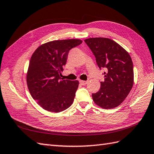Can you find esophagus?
Segmentation results:
<instances>
[{
    "mask_svg": "<svg viewBox=\"0 0 154 154\" xmlns=\"http://www.w3.org/2000/svg\"><path fill=\"white\" fill-rule=\"evenodd\" d=\"M79 83H80L82 85H85L86 84H87L88 81H82V80H80V81H79Z\"/></svg>",
    "mask_w": 154,
    "mask_h": 154,
    "instance_id": "1",
    "label": "esophagus"
}]
</instances>
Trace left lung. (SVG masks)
Returning a JSON list of instances; mask_svg holds the SVG:
<instances>
[{
    "instance_id": "obj_1",
    "label": "left lung",
    "mask_w": 154,
    "mask_h": 154,
    "mask_svg": "<svg viewBox=\"0 0 154 154\" xmlns=\"http://www.w3.org/2000/svg\"><path fill=\"white\" fill-rule=\"evenodd\" d=\"M93 53L99 68H105L104 81L92 100L104 109L116 108L129 94L134 83L133 64L122 46L108 38H89L85 40Z\"/></svg>"
}]
</instances>
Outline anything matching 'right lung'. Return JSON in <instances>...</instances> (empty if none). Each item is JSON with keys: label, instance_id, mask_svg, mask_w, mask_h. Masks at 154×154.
<instances>
[{"label": "right lung", "instance_id": "obj_1", "mask_svg": "<svg viewBox=\"0 0 154 154\" xmlns=\"http://www.w3.org/2000/svg\"><path fill=\"white\" fill-rule=\"evenodd\" d=\"M80 39L46 42L32 55L27 73V84L32 97L42 108L58 113L72 104L79 87L78 81L61 78L71 48L82 43Z\"/></svg>", "mask_w": 154, "mask_h": 154}]
</instances>
